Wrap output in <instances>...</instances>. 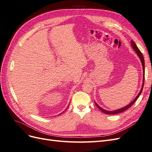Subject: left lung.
I'll return each instance as SVG.
<instances>
[{
  "label": "left lung",
  "mask_w": 152,
  "mask_h": 152,
  "mask_svg": "<svg viewBox=\"0 0 152 152\" xmlns=\"http://www.w3.org/2000/svg\"><path fill=\"white\" fill-rule=\"evenodd\" d=\"M131 46L132 48H133V49H134L135 50V52L136 53V54H137V56H138V57L140 58V60H141V64H142V72H143V77H142V86H141V89L140 91L139 94H137L136 96V97L133 99V101H132V102L126 106H125V107H124L120 109H117V110H113V111H108V110H106L103 108H102V107H100L96 103V102H94V103L96 105V107H97L101 111L103 112L105 114H108V115H113V114H117V113H122L123 112L125 111V110H127L128 108H129L131 106L134 104L135 103L136 101L137 100V99L138 98V97L140 96V95L141 94V92L142 91V88H143V86H144V82H145V60H144V58H143V56H142V53H141V51L140 50V49H138V48L137 47V45H136V44L134 43V42L133 40H131Z\"/></svg>",
  "instance_id": "left-lung-1"
}]
</instances>
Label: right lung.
Instances as JSON below:
<instances>
[{
	"instance_id": "add662e5",
	"label": "right lung",
	"mask_w": 152,
	"mask_h": 152,
	"mask_svg": "<svg viewBox=\"0 0 152 152\" xmlns=\"http://www.w3.org/2000/svg\"><path fill=\"white\" fill-rule=\"evenodd\" d=\"M61 113H60V114H61Z\"/></svg>"
}]
</instances>
